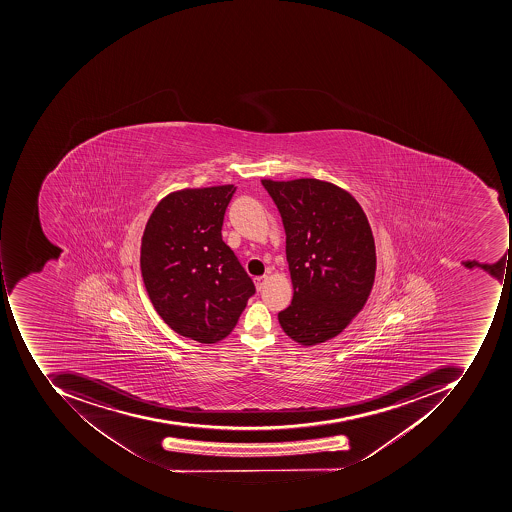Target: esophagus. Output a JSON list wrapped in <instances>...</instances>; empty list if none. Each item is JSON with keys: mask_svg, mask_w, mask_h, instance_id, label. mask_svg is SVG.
Segmentation results:
<instances>
[{"mask_svg": "<svg viewBox=\"0 0 512 512\" xmlns=\"http://www.w3.org/2000/svg\"><path fill=\"white\" fill-rule=\"evenodd\" d=\"M268 281V275H261V277H255V286H257L258 291L264 288V284Z\"/></svg>", "mask_w": 512, "mask_h": 512, "instance_id": "obj_1", "label": "esophagus"}]
</instances>
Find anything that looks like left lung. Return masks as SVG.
<instances>
[{
    "mask_svg": "<svg viewBox=\"0 0 512 512\" xmlns=\"http://www.w3.org/2000/svg\"><path fill=\"white\" fill-rule=\"evenodd\" d=\"M280 211L291 306L278 321L298 345L337 337L365 308L377 257L368 217L345 189L317 178L261 180Z\"/></svg>",
    "mask_w": 512,
    "mask_h": 512,
    "instance_id": "left-lung-1",
    "label": "left lung"
}]
</instances>
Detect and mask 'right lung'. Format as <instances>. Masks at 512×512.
<instances>
[{
  "mask_svg": "<svg viewBox=\"0 0 512 512\" xmlns=\"http://www.w3.org/2000/svg\"><path fill=\"white\" fill-rule=\"evenodd\" d=\"M234 192V184L171 192L141 238V275L155 311L177 334L204 345L228 337L255 294L221 238Z\"/></svg>",
  "mask_w": 512,
  "mask_h": 512,
  "instance_id": "right-lung-1",
  "label": "right lung"
}]
</instances>
